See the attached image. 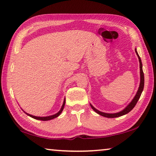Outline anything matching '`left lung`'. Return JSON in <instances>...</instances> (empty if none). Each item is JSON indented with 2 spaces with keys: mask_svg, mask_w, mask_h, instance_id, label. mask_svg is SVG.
I'll return each mask as SVG.
<instances>
[{
  "mask_svg": "<svg viewBox=\"0 0 156 156\" xmlns=\"http://www.w3.org/2000/svg\"><path fill=\"white\" fill-rule=\"evenodd\" d=\"M135 52L137 57L139 58V68H140V84H139V89L136 92V94H135V96L133 98V99L131 101V102L127 105L126 107H125L123 110L120 111V112L118 113H104L101 112V111L97 110V108H95L94 106H93L91 104H90V106H91L92 108L94 110L95 112L97 113H98L99 115H100L101 116H104V117L106 118H118L120 117V116L124 115L127 113H128L129 111H131L133 108L135 106V105L137 103L138 100L140 98L141 93H142V91L144 90V72H143V69H142V63H141V58L139 57V56L137 53V51H136V49L135 48Z\"/></svg>",
  "mask_w": 156,
  "mask_h": 156,
  "instance_id": "8db88e82",
  "label": "left lung"
}]
</instances>
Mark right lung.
<instances>
[{"label":"right lung","instance_id":"right-lung-1","mask_svg":"<svg viewBox=\"0 0 156 156\" xmlns=\"http://www.w3.org/2000/svg\"><path fill=\"white\" fill-rule=\"evenodd\" d=\"M65 103H66V98H64V102H63V104H62V107H61V109H60V110L58 111L57 113H55V114L52 115L45 116V117H40V116H35V115H31V114H29V113H26V112H25V111H24V112L26 113L27 115L30 116V117L34 118V119L43 120V121H46V120H50L54 119V118L58 117V116H59L60 114H61L62 112V111H63V109H64ZM23 111H24V110H23Z\"/></svg>","mask_w":156,"mask_h":156}]
</instances>
